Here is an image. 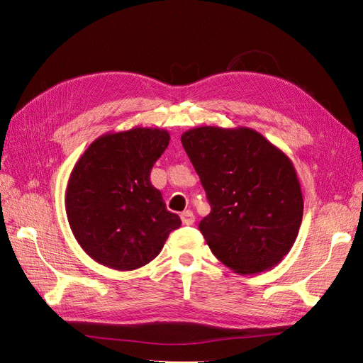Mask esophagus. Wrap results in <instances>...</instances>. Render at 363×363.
I'll return each instance as SVG.
<instances>
[{"mask_svg":"<svg viewBox=\"0 0 363 363\" xmlns=\"http://www.w3.org/2000/svg\"><path fill=\"white\" fill-rule=\"evenodd\" d=\"M180 218H182V223H183L184 225H191V224L195 223V213H194L192 211H184V212H182Z\"/></svg>","mask_w":363,"mask_h":363,"instance_id":"esophagus-1","label":"esophagus"}]
</instances>
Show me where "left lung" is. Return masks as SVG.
I'll return each mask as SVG.
<instances>
[{"instance_id":"obj_1","label":"left lung","mask_w":363,"mask_h":363,"mask_svg":"<svg viewBox=\"0 0 363 363\" xmlns=\"http://www.w3.org/2000/svg\"><path fill=\"white\" fill-rule=\"evenodd\" d=\"M182 145L211 204L199 228L216 259L238 274L277 265L303 219L291 160L250 128L199 127L186 131Z\"/></svg>"}]
</instances>
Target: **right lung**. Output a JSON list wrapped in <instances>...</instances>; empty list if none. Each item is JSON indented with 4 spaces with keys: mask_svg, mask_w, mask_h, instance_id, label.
Here are the masks:
<instances>
[{
    "mask_svg": "<svg viewBox=\"0 0 363 363\" xmlns=\"http://www.w3.org/2000/svg\"><path fill=\"white\" fill-rule=\"evenodd\" d=\"M168 144V131L131 128L96 139L74 167L68 221L82 248L101 265L119 271L144 267L182 225L150 180Z\"/></svg>",
    "mask_w": 363,
    "mask_h": 363,
    "instance_id": "add662e5",
    "label": "right lung"
}]
</instances>
